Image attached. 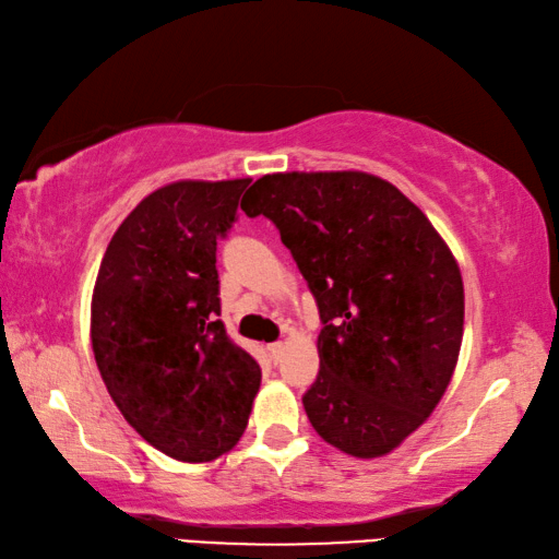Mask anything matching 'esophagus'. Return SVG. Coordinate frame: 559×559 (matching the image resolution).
I'll list each match as a JSON object with an SVG mask.
<instances>
[{"instance_id":"esophagus-1","label":"esophagus","mask_w":559,"mask_h":559,"mask_svg":"<svg viewBox=\"0 0 559 559\" xmlns=\"http://www.w3.org/2000/svg\"><path fill=\"white\" fill-rule=\"evenodd\" d=\"M269 353H271L273 360H281L283 353H286V345H283V343H273V345H269Z\"/></svg>"}]
</instances>
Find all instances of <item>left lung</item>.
Here are the masks:
<instances>
[{
    "mask_svg": "<svg viewBox=\"0 0 559 559\" xmlns=\"http://www.w3.org/2000/svg\"><path fill=\"white\" fill-rule=\"evenodd\" d=\"M241 209L276 224L321 313L308 420L345 455L393 453L455 373L465 290L453 251L403 191L366 171L265 174Z\"/></svg>",
    "mask_w": 559,
    "mask_h": 559,
    "instance_id": "1",
    "label": "left lung"
}]
</instances>
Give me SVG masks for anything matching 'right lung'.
I'll list each match as a JSON object with an SVG mask.
<instances>
[{"instance_id":"obj_1","label":"right lung","mask_w":559,"mask_h":559,"mask_svg":"<svg viewBox=\"0 0 559 559\" xmlns=\"http://www.w3.org/2000/svg\"><path fill=\"white\" fill-rule=\"evenodd\" d=\"M251 179L174 181L121 221L92 294L102 380L148 445L209 463L241 440L261 368L218 321L216 241Z\"/></svg>"}]
</instances>
